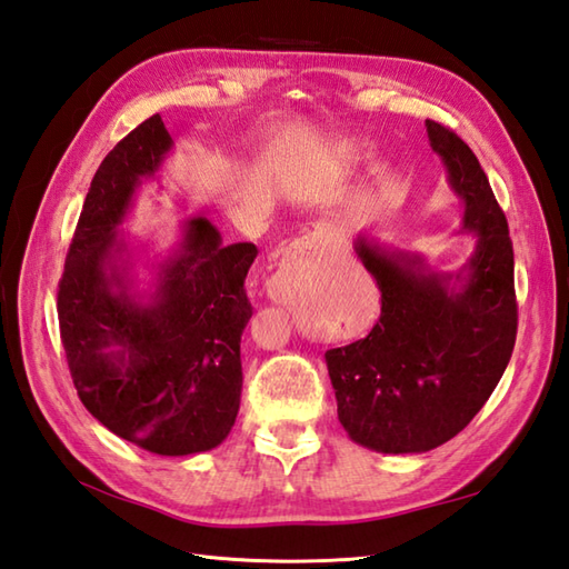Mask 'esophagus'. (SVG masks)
<instances>
[{
	"instance_id": "obj_1",
	"label": "esophagus",
	"mask_w": 569,
	"mask_h": 569,
	"mask_svg": "<svg viewBox=\"0 0 569 569\" xmlns=\"http://www.w3.org/2000/svg\"><path fill=\"white\" fill-rule=\"evenodd\" d=\"M328 246H331V241H328L326 233H321V231H309V233L297 238V241L292 243V250H295V252H301V256H317V252L326 250Z\"/></svg>"
}]
</instances>
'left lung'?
<instances>
[{"label": "left lung", "mask_w": 569, "mask_h": 569, "mask_svg": "<svg viewBox=\"0 0 569 569\" xmlns=\"http://www.w3.org/2000/svg\"><path fill=\"white\" fill-rule=\"evenodd\" d=\"M450 187L465 201L462 231L477 236L465 272L426 268L421 256L358 238L356 252L382 292L372 331L326 350L338 419L356 443L401 456L456 438L499 385L516 343L509 223L462 138L426 121Z\"/></svg>", "instance_id": "8db88e82"}]
</instances>
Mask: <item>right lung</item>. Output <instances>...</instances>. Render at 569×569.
Returning <instances> with one entry per match:
<instances>
[{
  "mask_svg": "<svg viewBox=\"0 0 569 569\" xmlns=\"http://www.w3.org/2000/svg\"><path fill=\"white\" fill-rule=\"evenodd\" d=\"M170 148L153 113L102 160L58 284V321L74 389L99 423L156 456H194L231 433L241 407L246 274L258 248L223 246L211 221L189 219L148 305L131 295L117 226Z\"/></svg>",
  "mask_w": 569,
  "mask_h": 569,
  "instance_id": "right-lung-1",
  "label": "right lung"
}]
</instances>
